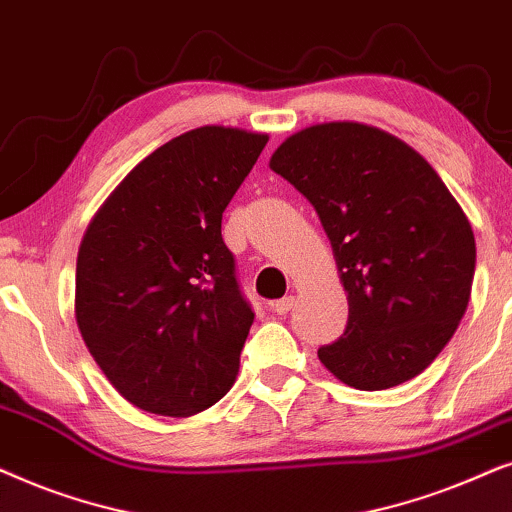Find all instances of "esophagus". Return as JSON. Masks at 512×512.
<instances>
[{"mask_svg": "<svg viewBox=\"0 0 512 512\" xmlns=\"http://www.w3.org/2000/svg\"><path fill=\"white\" fill-rule=\"evenodd\" d=\"M292 306H295V297L288 295V297H283V299H276V302L271 304V311L278 313V316H285V313H288Z\"/></svg>", "mask_w": 512, "mask_h": 512, "instance_id": "obj_1", "label": "esophagus"}]
</instances>
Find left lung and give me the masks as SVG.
Listing matches in <instances>:
<instances>
[{
    "mask_svg": "<svg viewBox=\"0 0 512 512\" xmlns=\"http://www.w3.org/2000/svg\"><path fill=\"white\" fill-rule=\"evenodd\" d=\"M269 168L316 208L349 299L344 335L318 349L320 363L358 391L424 372L459 327L475 274L473 227L435 168L358 121L302 128Z\"/></svg>",
    "mask_w": 512,
    "mask_h": 512,
    "instance_id": "8db88e82",
    "label": "left lung"
}]
</instances>
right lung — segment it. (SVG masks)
<instances>
[{"label":"right lung","instance_id":"obj_1","mask_svg":"<svg viewBox=\"0 0 512 512\" xmlns=\"http://www.w3.org/2000/svg\"><path fill=\"white\" fill-rule=\"evenodd\" d=\"M267 133L201 126L142 159L98 208L77 255L74 318L128 403L192 417L234 386L255 313L222 213Z\"/></svg>","mask_w":512,"mask_h":512}]
</instances>
